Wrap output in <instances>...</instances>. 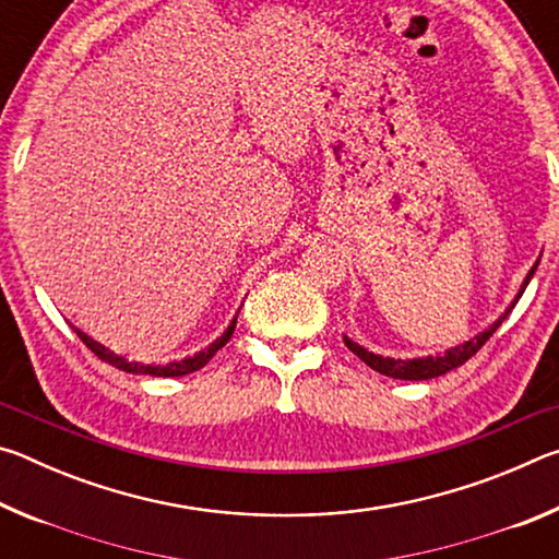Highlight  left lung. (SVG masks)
<instances>
[{"label":"left lung","instance_id":"left-lung-1","mask_svg":"<svg viewBox=\"0 0 559 559\" xmlns=\"http://www.w3.org/2000/svg\"><path fill=\"white\" fill-rule=\"evenodd\" d=\"M537 263H540V259H537V261H535V266L527 271V276H525V281H523V286H520L515 300L510 302L506 313L500 316L493 325H490L488 330H484V333H478L476 337L466 340V343H463V345H456V347L447 349V353H443V355L414 357V359H394V357L374 355V353H370V349H365L362 345L353 343V340H349V337H343V340H345V345H347L349 349H353V353H355L359 359H362V362H365L367 367H372L374 372L386 374V377H394V380H414V382H416V380H431V377H441V374H447V372L456 370V367H461L463 362H466V359H471L473 355H476L478 349L486 345V340L496 333V330L500 328V323H503V320L508 318L510 310L515 308V302L520 300V296H523V290L527 288L530 278H533V273H535V269H537Z\"/></svg>","mask_w":559,"mask_h":559}]
</instances>
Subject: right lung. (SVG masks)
Segmentation results:
<instances>
[{
	"instance_id": "right-lung-1",
	"label": "right lung",
	"mask_w": 559,
	"mask_h": 559,
	"mask_svg": "<svg viewBox=\"0 0 559 559\" xmlns=\"http://www.w3.org/2000/svg\"><path fill=\"white\" fill-rule=\"evenodd\" d=\"M236 318L239 316H234V320H231V325L224 330V335L222 337H216L214 343L206 347V349H200V353L197 355H192V357H185V359H175V362H167V365H143V362H128L126 357H120V355H116L112 353V349H108V347H103L100 343H96V340L93 337H88L86 333H81L79 328H73L75 333H79V337L83 340V345H86L91 353H96L103 362H108V365H112V367H118V370H122V372H130V374H153V377H182V374H189V372H197V370H202V367L210 362V359L219 353V349L229 343V337L234 335V328H236Z\"/></svg>"
}]
</instances>
